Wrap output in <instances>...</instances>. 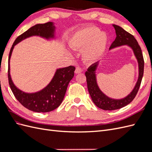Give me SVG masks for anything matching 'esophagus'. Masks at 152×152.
I'll use <instances>...</instances> for the list:
<instances>
[{
	"instance_id": "34e87169",
	"label": "esophagus",
	"mask_w": 152,
	"mask_h": 152,
	"mask_svg": "<svg viewBox=\"0 0 152 152\" xmlns=\"http://www.w3.org/2000/svg\"><path fill=\"white\" fill-rule=\"evenodd\" d=\"M82 72V69L79 67H77L75 70V73H77V74H78V73H80Z\"/></svg>"
}]
</instances>
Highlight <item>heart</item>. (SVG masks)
Returning a JSON list of instances; mask_svg holds the SVG:
<instances>
[{"label":"heart","instance_id":"obj_1","mask_svg":"<svg viewBox=\"0 0 152 152\" xmlns=\"http://www.w3.org/2000/svg\"><path fill=\"white\" fill-rule=\"evenodd\" d=\"M69 46L72 49H82L84 60L89 63H94L101 58L107 49L108 37L101 33L96 26L86 27L77 31L69 40Z\"/></svg>","mask_w":152,"mask_h":152}]
</instances>
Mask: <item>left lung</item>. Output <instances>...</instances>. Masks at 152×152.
<instances>
[{"mask_svg":"<svg viewBox=\"0 0 152 152\" xmlns=\"http://www.w3.org/2000/svg\"><path fill=\"white\" fill-rule=\"evenodd\" d=\"M116 32V38L112 42L110 49L121 46L124 45H127L132 48L133 52L138 62L139 67V76L138 79L136 84L134 88L131 93L127 95L126 97L120 99H112L106 96L101 91L97 84L96 77V70L98 65V62L93 64L86 71L85 75L86 77V81L87 84V89L89 93L93 103L101 109L104 110H114L124 107L129 104L134 99L137 91L140 87L142 78L144 72V59L142 56L141 49L137 43L134 37L129 32L124 30L122 27L116 25H113Z\"/></svg>","mask_w":152,"mask_h":152,"instance_id":"1","label":"left lung"}]
</instances>
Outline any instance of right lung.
I'll return each instance as SVG.
<instances>
[{
  "mask_svg": "<svg viewBox=\"0 0 152 152\" xmlns=\"http://www.w3.org/2000/svg\"><path fill=\"white\" fill-rule=\"evenodd\" d=\"M54 31L55 26L52 22L35 25L18 37L12 45L9 55L8 80L12 93L23 107L35 112H49L57 108L61 104L65 97L69 82L74 76L75 67L69 66L58 69L53 79L45 88L35 93H26L18 89L11 80L10 58L15 45L21 40L34 35L42 37L47 39L54 38Z\"/></svg>",
  "mask_w": 152,
  "mask_h": 152,
  "instance_id": "right-lung-1",
  "label": "right lung"
}]
</instances>
